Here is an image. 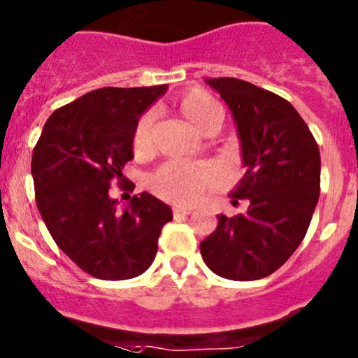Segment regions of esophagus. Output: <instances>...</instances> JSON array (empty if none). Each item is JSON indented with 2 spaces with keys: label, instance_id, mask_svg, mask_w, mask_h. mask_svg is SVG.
Masks as SVG:
<instances>
[{
  "label": "esophagus",
  "instance_id": "obj_1",
  "mask_svg": "<svg viewBox=\"0 0 358 358\" xmlns=\"http://www.w3.org/2000/svg\"><path fill=\"white\" fill-rule=\"evenodd\" d=\"M192 209H189V207H175L173 209V214L175 216H187V214H191Z\"/></svg>",
  "mask_w": 358,
  "mask_h": 358
}]
</instances>
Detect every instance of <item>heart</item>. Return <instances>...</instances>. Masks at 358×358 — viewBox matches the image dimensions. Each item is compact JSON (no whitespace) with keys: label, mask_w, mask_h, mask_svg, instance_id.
I'll use <instances>...</instances> for the list:
<instances>
[{"label":"heart","mask_w":358,"mask_h":358,"mask_svg":"<svg viewBox=\"0 0 358 358\" xmlns=\"http://www.w3.org/2000/svg\"><path fill=\"white\" fill-rule=\"evenodd\" d=\"M182 115L198 129H203L214 119L222 117L217 102L203 90H189L178 99ZM153 115H144L133 133V153L136 158H148L153 153ZM217 180L213 164L196 160H169L151 178V187L158 196L171 203L189 205Z\"/></svg>","instance_id":"1"}]
</instances>
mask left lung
<instances>
[{
    "mask_svg": "<svg viewBox=\"0 0 358 358\" xmlns=\"http://www.w3.org/2000/svg\"><path fill=\"white\" fill-rule=\"evenodd\" d=\"M234 119L243 178L231 192L247 200L238 216H217L216 231L200 243L205 265L232 281L273 273L299 247L321 191V155L294 106L234 77L205 79Z\"/></svg>",
    "mask_w": 358,
    "mask_h": 358,
    "instance_id": "left-lung-1",
    "label": "left lung"
}]
</instances>
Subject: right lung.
I'll return each instance as SVG.
<instances>
[{"instance_id": "obj_1", "label": "right lung", "mask_w": 358, "mask_h": 358, "mask_svg": "<svg viewBox=\"0 0 358 358\" xmlns=\"http://www.w3.org/2000/svg\"><path fill=\"white\" fill-rule=\"evenodd\" d=\"M167 92L101 88L50 115L32 153L37 209L57 247L97 279L120 281L144 273L173 210L149 192L119 210L113 180L133 158L141 115Z\"/></svg>"}]
</instances>
